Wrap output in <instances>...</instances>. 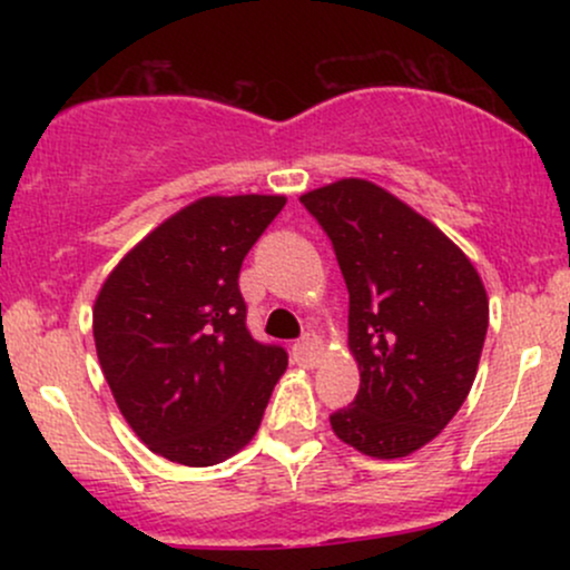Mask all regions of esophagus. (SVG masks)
<instances>
[{
  "mask_svg": "<svg viewBox=\"0 0 570 570\" xmlns=\"http://www.w3.org/2000/svg\"><path fill=\"white\" fill-rule=\"evenodd\" d=\"M322 356L324 343L316 335H305L299 343H294V362H297L299 367H316Z\"/></svg>",
  "mask_w": 570,
  "mask_h": 570,
  "instance_id": "1",
  "label": "esophagus"
}]
</instances>
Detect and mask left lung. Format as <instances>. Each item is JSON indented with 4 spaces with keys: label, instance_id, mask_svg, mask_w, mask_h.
Here are the masks:
<instances>
[{
    "label": "left lung",
    "instance_id": "left-lung-1",
    "mask_svg": "<svg viewBox=\"0 0 570 570\" xmlns=\"http://www.w3.org/2000/svg\"><path fill=\"white\" fill-rule=\"evenodd\" d=\"M335 246L348 286V351L358 394L330 417L370 458L429 444L466 402L488 332L472 259L434 222L367 179L299 195Z\"/></svg>",
    "mask_w": 570,
    "mask_h": 570
}]
</instances>
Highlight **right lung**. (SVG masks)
Listing matches in <instances>:
<instances>
[{"label": "right lung", "instance_id": "add662e5", "mask_svg": "<svg viewBox=\"0 0 570 570\" xmlns=\"http://www.w3.org/2000/svg\"><path fill=\"white\" fill-rule=\"evenodd\" d=\"M286 195H206L109 273L94 303L98 364L155 455L214 466L257 434L286 351L246 330L240 263Z\"/></svg>", "mask_w": 570, "mask_h": 570}]
</instances>
